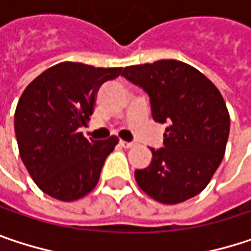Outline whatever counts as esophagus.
<instances>
[{
	"instance_id": "obj_1",
	"label": "esophagus",
	"mask_w": 251,
	"mask_h": 251,
	"mask_svg": "<svg viewBox=\"0 0 251 251\" xmlns=\"http://www.w3.org/2000/svg\"><path fill=\"white\" fill-rule=\"evenodd\" d=\"M119 144H121V147H122V148H126V149L135 147V144H133V142H126V141H121Z\"/></svg>"
}]
</instances>
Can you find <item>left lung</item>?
Segmentation results:
<instances>
[{
  "mask_svg": "<svg viewBox=\"0 0 251 251\" xmlns=\"http://www.w3.org/2000/svg\"><path fill=\"white\" fill-rule=\"evenodd\" d=\"M122 76L148 93L153 121L168 124L164 148H151L149 167L135 171L138 185L162 204L193 198L208 185L226 152L230 115L220 90L178 60L127 66Z\"/></svg>",
  "mask_w": 251,
  "mask_h": 251,
  "instance_id": "1",
  "label": "left lung"
}]
</instances>
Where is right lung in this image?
I'll return each mask as SVG.
<instances>
[{
  "label": "right lung",
  "mask_w": 251,
  "mask_h": 251,
  "mask_svg": "<svg viewBox=\"0 0 251 251\" xmlns=\"http://www.w3.org/2000/svg\"><path fill=\"white\" fill-rule=\"evenodd\" d=\"M122 67L63 61L37 76L23 92L14 115L20 156L37 187L60 201L90 193L104 159L119 142L84 138L80 132L95 110L98 90Z\"/></svg>",
  "instance_id": "1"
}]
</instances>
